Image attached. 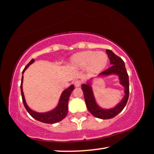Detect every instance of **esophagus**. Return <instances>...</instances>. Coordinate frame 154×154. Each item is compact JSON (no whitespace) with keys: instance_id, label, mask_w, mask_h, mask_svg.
Wrapping results in <instances>:
<instances>
[{"instance_id":"34e87169","label":"esophagus","mask_w":154,"mask_h":154,"mask_svg":"<svg viewBox=\"0 0 154 154\" xmlns=\"http://www.w3.org/2000/svg\"><path fill=\"white\" fill-rule=\"evenodd\" d=\"M74 85H75V87H80V85H81V81H80V80H75V81H74Z\"/></svg>"}]
</instances>
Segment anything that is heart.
<instances>
[{
	"label": "heart",
	"mask_w": 154,
	"mask_h": 154,
	"mask_svg": "<svg viewBox=\"0 0 154 154\" xmlns=\"http://www.w3.org/2000/svg\"><path fill=\"white\" fill-rule=\"evenodd\" d=\"M107 61V55L103 52L83 51L73 56L71 63L73 66L79 68L87 67L91 73H97L106 66Z\"/></svg>",
	"instance_id": "obj_1"
}]
</instances>
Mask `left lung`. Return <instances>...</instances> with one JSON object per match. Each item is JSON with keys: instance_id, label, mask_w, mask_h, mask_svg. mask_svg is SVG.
<instances>
[{"instance_id": "obj_1", "label": "left lung", "mask_w": 154, "mask_h": 154, "mask_svg": "<svg viewBox=\"0 0 154 154\" xmlns=\"http://www.w3.org/2000/svg\"><path fill=\"white\" fill-rule=\"evenodd\" d=\"M106 53L109 59L112 66L99 74V75H108L110 74H116L119 77L120 84L125 87V95L122 100L116 106L112 109H104L96 103L95 97L91 84L82 85V90L84 93V97L87 109L91 114L100 119H110L117 116L125 108L127 103L129 97V80L128 75L125 67V62L120 57L117 56L111 50L107 49Z\"/></svg>"}]
</instances>
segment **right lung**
Returning a JSON list of instances; mask_svg holds the SVG:
<instances>
[{
    "mask_svg": "<svg viewBox=\"0 0 154 154\" xmlns=\"http://www.w3.org/2000/svg\"><path fill=\"white\" fill-rule=\"evenodd\" d=\"M34 62V59H32V60L29 62L28 64L25 67V68L23 69L22 74H23L25 70L28 68L29 65L33 63ZM23 76L22 75L21 78V97H22V101L23 103V106L26 109L27 112H28L29 115L31 116L32 118H34V119L36 120H38L40 122L43 123H47V124H55L57 122H59L61 121L63 118L66 116L68 112V101L69 96L71 95L72 91L74 89V86L71 85L66 90L63 91V92L62 93L60 97V99H59L58 106L56 107L53 110H51L50 112H46V113H38L32 110L27 105L25 97H24L23 92V88H22V84H23Z\"/></svg>",
    "mask_w": 154,
    "mask_h": 154,
    "instance_id": "right-lung-1",
    "label": "right lung"
}]
</instances>
